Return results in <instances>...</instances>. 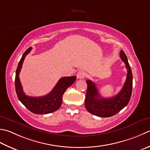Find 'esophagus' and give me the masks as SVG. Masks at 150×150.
<instances>
[{"label":"esophagus","instance_id":"1","mask_svg":"<svg viewBox=\"0 0 150 150\" xmlns=\"http://www.w3.org/2000/svg\"><path fill=\"white\" fill-rule=\"evenodd\" d=\"M86 77V73H85L84 71H79L77 74V77L79 79H83Z\"/></svg>","mask_w":150,"mask_h":150}]
</instances>
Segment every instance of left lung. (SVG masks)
Wrapping results in <instances>:
<instances>
[{
    "label": "left lung",
    "instance_id": "8db88e82",
    "mask_svg": "<svg viewBox=\"0 0 150 150\" xmlns=\"http://www.w3.org/2000/svg\"><path fill=\"white\" fill-rule=\"evenodd\" d=\"M120 55L125 64L127 73L124 86L116 96L110 98H102L99 96L95 83L90 80L86 81L88 87L85 107L86 110L93 115L103 118L112 116L127 106L129 102L133 88V75L127 58L122 50Z\"/></svg>",
    "mask_w": 150,
    "mask_h": 150
}]
</instances>
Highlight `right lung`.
<instances>
[{
  "label": "right lung",
  "mask_w": 150,
  "mask_h": 150,
  "mask_svg": "<svg viewBox=\"0 0 150 150\" xmlns=\"http://www.w3.org/2000/svg\"><path fill=\"white\" fill-rule=\"evenodd\" d=\"M32 48H28L23 53L16 69L15 85L17 98L26 108L34 114H46L53 112L59 108L62 103V96L68 87L75 83L77 77H65L61 78L51 92L42 97H30L23 92L19 80V73L22 68L25 57L30 52Z\"/></svg>",
  "instance_id": "obj_1"
}]
</instances>
